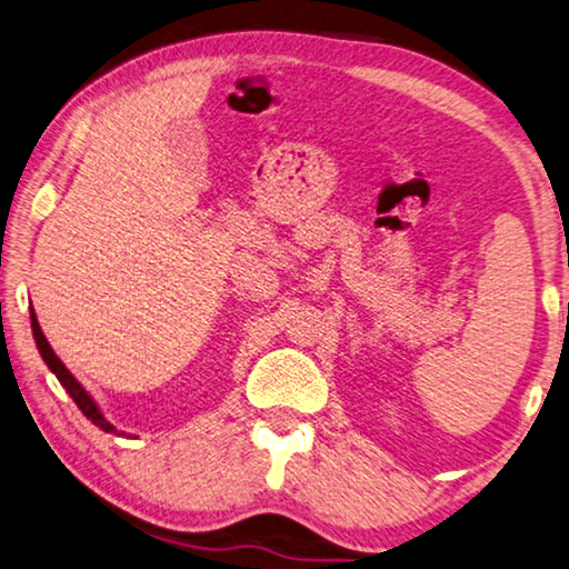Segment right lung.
Masks as SVG:
<instances>
[{"instance_id": "add662e5", "label": "right lung", "mask_w": 569, "mask_h": 569, "mask_svg": "<svg viewBox=\"0 0 569 569\" xmlns=\"http://www.w3.org/2000/svg\"><path fill=\"white\" fill-rule=\"evenodd\" d=\"M30 318H32V336H34V343H38V351H40V356H42V361L48 363V369L58 376V381L63 383V389L68 391V395H71V399L76 401L78 405V409H81V412L91 419V422L99 427V430H103V432H117V427H113L111 422H107V419H103V415H101V409L96 407V401L91 399V395L89 391H86L81 383L76 381V376L66 369L63 366V361H60V358L52 353V348H50V343H48V338L42 336V330H40V322H38V318H34V310L30 312Z\"/></svg>"}]
</instances>
